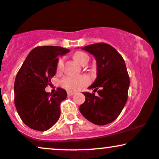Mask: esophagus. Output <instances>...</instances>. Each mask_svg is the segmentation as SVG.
<instances>
[{"label": "esophagus", "mask_w": 159, "mask_h": 159, "mask_svg": "<svg viewBox=\"0 0 159 159\" xmlns=\"http://www.w3.org/2000/svg\"><path fill=\"white\" fill-rule=\"evenodd\" d=\"M67 95H68L69 96H73V95H75V93H73V92H67Z\"/></svg>", "instance_id": "34e87169"}]
</instances>
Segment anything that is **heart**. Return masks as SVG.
<instances>
[{
    "instance_id": "1",
    "label": "heart",
    "mask_w": 159,
    "mask_h": 159,
    "mask_svg": "<svg viewBox=\"0 0 159 159\" xmlns=\"http://www.w3.org/2000/svg\"><path fill=\"white\" fill-rule=\"evenodd\" d=\"M73 59L79 64L83 65L86 62H88L89 57L87 54L82 52H76L73 54ZM63 58H61L57 62V71L59 72L63 68ZM90 82V79L87 76L81 75L77 76V77H72V76H69V77H65L62 79L61 84L63 87L69 90L75 91L78 89L81 88L83 86L88 84Z\"/></svg>"
}]
</instances>
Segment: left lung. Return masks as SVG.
I'll list each match as a JSON object with an SVG mask.
<instances>
[{
  "label": "left lung",
  "instance_id": "left-lung-1",
  "mask_svg": "<svg viewBox=\"0 0 159 159\" xmlns=\"http://www.w3.org/2000/svg\"><path fill=\"white\" fill-rule=\"evenodd\" d=\"M95 57L97 77L89 89L95 93H83L85 102L80 105L81 114L91 123L104 125L112 123L123 111L128 99L129 76L123 57L107 43H95L81 48Z\"/></svg>",
  "mask_w": 159,
  "mask_h": 159
}]
</instances>
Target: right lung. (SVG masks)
<instances>
[{"mask_svg":"<svg viewBox=\"0 0 159 159\" xmlns=\"http://www.w3.org/2000/svg\"><path fill=\"white\" fill-rule=\"evenodd\" d=\"M69 52L60 46H39L34 48L16 75L14 84L15 105L25 125L36 131H46L57 123L61 115L60 105L66 91L57 88L49 94L45 88L51 84L56 73L57 57Z\"/></svg>","mask_w":159,"mask_h":159,"instance_id":"add662e5","label":"right lung"}]
</instances>
